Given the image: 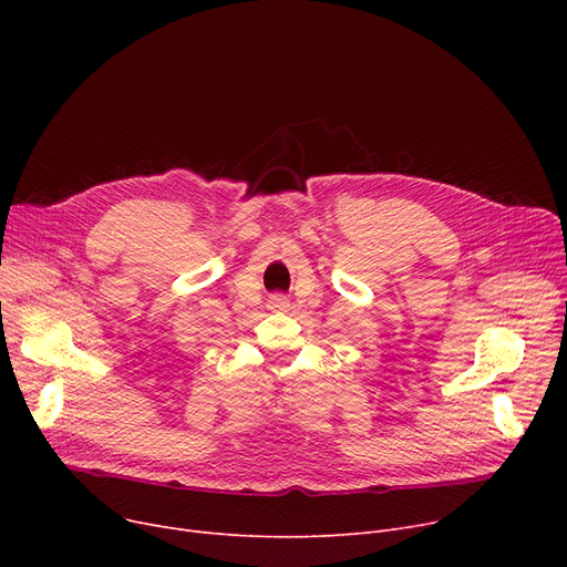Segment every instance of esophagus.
<instances>
[{"label": "esophagus", "mask_w": 567, "mask_h": 567, "mask_svg": "<svg viewBox=\"0 0 567 567\" xmlns=\"http://www.w3.org/2000/svg\"><path fill=\"white\" fill-rule=\"evenodd\" d=\"M280 306H282V308H285V306H287V303H285V301H282V299H280Z\"/></svg>", "instance_id": "34e87169"}]
</instances>
